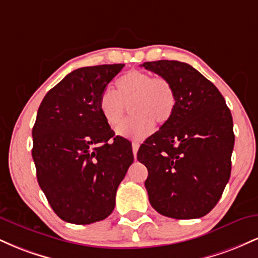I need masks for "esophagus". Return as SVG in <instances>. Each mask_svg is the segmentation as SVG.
Masks as SVG:
<instances>
[{
	"label": "esophagus",
	"instance_id": "esophagus-1",
	"mask_svg": "<svg viewBox=\"0 0 258 258\" xmlns=\"http://www.w3.org/2000/svg\"><path fill=\"white\" fill-rule=\"evenodd\" d=\"M138 149H139V144L137 143V142H133V143H132V150H133V155H135V158H136V155H137Z\"/></svg>",
	"mask_w": 258,
	"mask_h": 258
}]
</instances>
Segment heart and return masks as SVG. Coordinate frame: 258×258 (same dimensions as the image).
<instances>
[{
	"mask_svg": "<svg viewBox=\"0 0 258 258\" xmlns=\"http://www.w3.org/2000/svg\"><path fill=\"white\" fill-rule=\"evenodd\" d=\"M128 104L133 115L122 123L119 133L141 141L153 132L154 121L161 125L170 120L176 108V92L167 79L132 70L117 79L116 91L106 88L102 92L99 110L105 122L116 130Z\"/></svg>",
	"mask_w": 258,
	"mask_h": 258,
	"instance_id": "1",
	"label": "heart"
}]
</instances>
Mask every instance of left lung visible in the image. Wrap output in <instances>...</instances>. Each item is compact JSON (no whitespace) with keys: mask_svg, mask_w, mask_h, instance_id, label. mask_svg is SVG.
<instances>
[{"mask_svg":"<svg viewBox=\"0 0 258 258\" xmlns=\"http://www.w3.org/2000/svg\"><path fill=\"white\" fill-rule=\"evenodd\" d=\"M142 67L167 79L176 92L172 116L137 153L148 168L149 201L166 217L200 218L216 206L229 180L232 114L217 87L191 65L156 60Z\"/></svg>","mask_w":258,"mask_h":258,"instance_id":"1","label":"left lung"}]
</instances>
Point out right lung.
<instances>
[{"label":"right lung","instance_id":"1","mask_svg":"<svg viewBox=\"0 0 258 258\" xmlns=\"http://www.w3.org/2000/svg\"><path fill=\"white\" fill-rule=\"evenodd\" d=\"M125 67L80 68L55 85L38 108L32 159L40 188L59 218L104 220L133 162L131 142L115 136L99 110L102 92Z\"/></svg>","mask_w":258,"mask_h":258}]
</instances>
